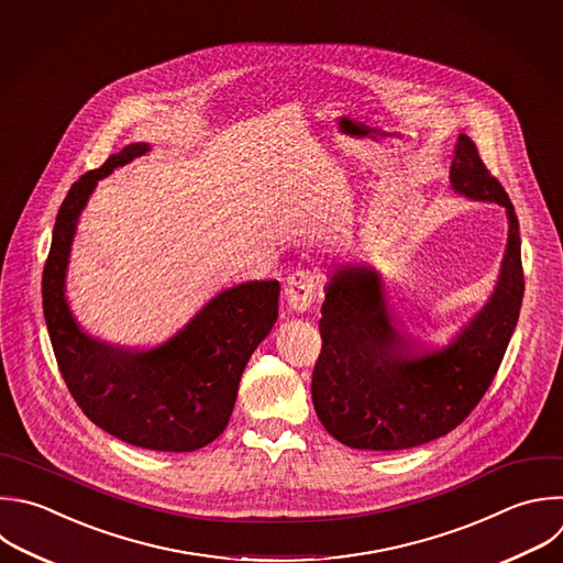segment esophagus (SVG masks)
Instances as JSON below:
<instances>
[{
  "label": "esophagus",
  "instance_id": "1",
  "mask_svg": "<svg viewBox=\"0 0 563 563\" xmlns=\"http://www.w3.org/2000/svg\"><path fill=\"white\" fill-rule=\"evenodd\" d=\"M316 296V278L309 269H296L285 285L287 305L296 311H307Z\"/></svg>",
  "mask_w": 563,
  "mask_h": 563
}]
</instances>
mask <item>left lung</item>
I'll use <instances>...</instances> for the list:
<instances>
[{
  "mask_svg": "<svg viewBox=\"0 0 563 563\" xmlns=\"http://www.w3.org/2000/svg\"><path fill=\"white\" fill-rule=\"evenodd\" d=\"M451 183L468 199L504 206L510 223L495 294L451 344L416 346L368 267L340 265L324 287L311 400L322 427L351 449H413L460 427L488 391L515 331L523 298L519 221L466 134H460Z\"/></svg>",
  "mask_w": 563,
  "mask_h": 563,
  "instance_id": "8db88e82",
  "label": "left lung"
}]
</instances>
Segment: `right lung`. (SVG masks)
<instances>
[{
  "label": "right lung",
  "mask_w": 563,
  "mask_h": 563,
  "mask_svg": "<svg viewBox=\"0 0 563 563\" xmlns=\"http://www.w3.org/2000/svg\"><path fill=\"white\" fill-rule=\"evenodd\" d=\"M145 150V143H132L73 183L55 221L42 302L57 366L86 418L132 446L185 453L225 431L243 368L278 318L280 285L230 287L152 349H114L81 333L64 298L77 219L97 180Z\"/></svg>",
  "instance_id": "1"
}]
</instances>
